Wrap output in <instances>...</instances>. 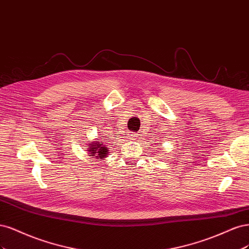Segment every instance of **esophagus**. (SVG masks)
<instances>
[{
	"label": "esophagus",
	"instance_id": "34e87169",
	"mask_svg": "<svg viewBox=\"0 0 249 249\" xmlns=\"http://www.w3.org/2000/svg\"><path fill=\"white\" fill-rule=\"evenodd\" d=\"M128 139L131 140V141H135L136 139H138V134H135L134 132H133V133H130V134H128Z\"/></svg>",
	"mask_w": 249,
	"mask_h": 249
}]
</instances>
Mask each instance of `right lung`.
Instances as JSON below:
<instances>
[{
    "label": "right lung",
    "instance_id": "1",
    "mask_svg": "<svg viewBox=\"0 0 249 249\" xmlns=\"http://www.w3.org/2000/svg\"><path fill=\"white\" fill-rule=\"evenodd\" d=\"M90 148L88 149V151L90 152L91 156H96L97 158H104L107 154V147H106L99 142H91V145H89Z\"/></svg>",
    "mask_w": 249,
    "mask_h": 249
}]
</instances>
